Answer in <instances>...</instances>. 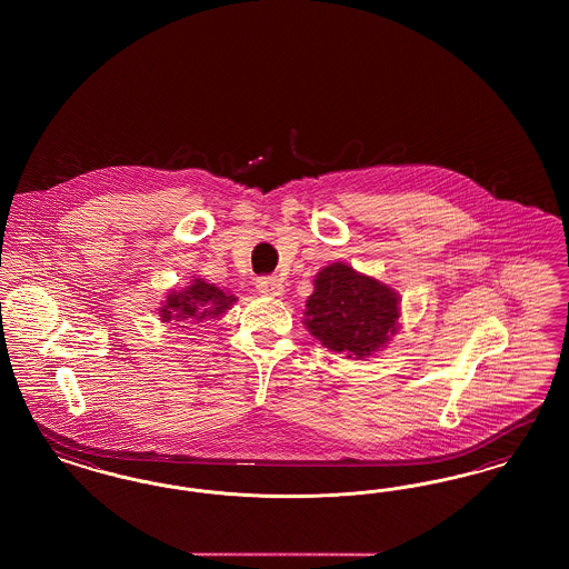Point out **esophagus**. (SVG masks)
<instances>
[{
	"instance_id": "34e87169",
	"label": "esophagus",
	"mask_w": 569,
	"mask_h": 569,
	"mask_svg": "<svg viewBox=\"0 0 569 569\" xmlns=\"http://www.w3.org/2000/svg\"><path fill=\"white\" fill-rule=\"evenodd\" d=\"M256 290H258V295H262V297H272L279 298L283 297V281L279 279V277H262V279H258V283H256Z\"/></svg>"
}]
</instances>
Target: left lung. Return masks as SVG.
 <instances>
[{
  "mask_svg": "<svg viewBox=\"0 0 569 569\" xmlns=\"http://www.w3.org/2000/svg\"><path fill=\"white\" fill-rule=\"evenodd\" d=\"M302 325L330 352L365 360L381 352L399 332L401 298L395 288L348 262L316 274Z\"/></svg>",
  "mask_w": 569,
  "mask_h": 569,
  "instance_id": "8db88e82",
  "label": "left lung"
}]
</instances>
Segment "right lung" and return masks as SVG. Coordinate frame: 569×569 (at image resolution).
<instances>
[{
    "instance_id": "obj_1",
    "label": "right lung",
    "mask_w": 569,
    "mask_h": 569,
    "mask_svg": "<svg viewBox=\"0 0 569 569\" xmlns=\"http://www.w3.org/2000/svg\"><path fill=\"white\" fill-rule=\"evenodd\" d=\"M234 302V295L204 281L202 277H193L186 288H172L166 295L158 313L162 322H179L181 328H190L191 325L223 316Z\"/></svg>"
}]
</instances>
